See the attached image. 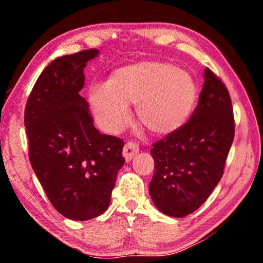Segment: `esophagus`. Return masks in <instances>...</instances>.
<instances>
[{
    "label": "esophagus",
    "instance_id": "34e87169",
    "mask_svg": "<svg viewBox=\"0 0 263 263\" xmlns=\"http://www.w3.org/2000/svg\"><path fill=\"white\" fill-rule=\"evenodd\" d=\"M138 153H139V147H138V145L135 144V142L130 141V142H127V144H125V146H124L123 157L126 160V162H130L133 159V157H135V155Z\"/></svg>",
    "mask_w": 263,
    "mask_h": 263
}]
</instances>
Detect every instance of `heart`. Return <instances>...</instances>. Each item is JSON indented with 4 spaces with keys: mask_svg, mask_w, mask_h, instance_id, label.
<instances>
[{
    "mask_svg": "<svg viewBox=\"0 0 263 263\" xmlns=\"http://www.w3.org/2000/svg\"><path fill=\"white\" fill-rule=\"evenodd\" d=\"M197 96V84L188 72L169 62L144 61L115 69L108 83L92 86L88 97L105 131L121 132L131 121L128 104H137L142 125L167 136L188 122Z\"/></svg>",
    "mask_w": 263,
    "mask_h": 263,
    "instance_id": "obj_1",
    "label": "heart"
}]
</instances>
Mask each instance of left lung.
<instances>
[{"mask_svg": "<svg viewBox=\"0 0 263 263\" xmlns=\"http://www.w3.org/2000/svg\"><path fill=\"white\" fill-rule=\"evenodd\" d=\"M233 138L230 94L205 68L199 103L190 121L151 149L154 174L149 195L158 210L176 218L197 210L219 183Z\"/></svg>", "mask_w": 263, "mask_h": 263, "instance_id": "obj_1", "label": "left lung"}]
</instances>
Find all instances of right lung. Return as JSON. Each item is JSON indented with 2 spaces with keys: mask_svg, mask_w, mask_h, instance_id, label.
Masks as SVG:
<instances>
[{
  "mask_svg": "<svg viewBox=\"0 0 263 263\" xmlns=\"http://www.w3.org/2000/svg\"><path fill=\"white\" fill-rule=\"evenodd\" d=\"M96 48L53 60L39 75L26 102L24 126L31 166L55 210L89 220L108 209L124 142L102 135L80 91L83 69Z\"/></svg>",
  "mask_w": 263,
  "mask_h": 263,
  "instance_id": "add662e5",
  "label": "right lung"
}]
</instances>
